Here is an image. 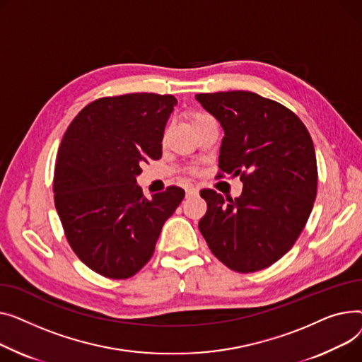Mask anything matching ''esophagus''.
<instances>
[{"instance_id":"34e87169","label":"esophagus","mask_w":362,"mask_h":362,"mask_svg":"<svg viewBox=\"0 0 362 362\" xmlns=\"http://www.w3.org/2000/svg\"><path fill=\"white\" fill-rule=\"evenodd\" d=\"M185 193H187L188 197H189V196H197V194H199V189H197L196 187H193V185H188V187L185 188Z\"/></svg>"}]
</instances>
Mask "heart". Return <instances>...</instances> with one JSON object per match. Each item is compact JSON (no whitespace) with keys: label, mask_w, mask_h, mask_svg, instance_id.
Here are the masks:
<instances>
[{"label":"heart","mask_w":362,"mask_h":362,"mask_svg":"<svg viewBox=\"0 0 362 362\" xmlns=\"http://www.w3.org/2000/svg\"><path fill=\"white\" fill-rule=\"evenodd\" d=\"M207 118H210V115H207L204 112H193L189 115V124H191V127H196L197 124H200L202 121H204Z\"/></svg>","instance_id":"obj_1"}]
</instances>
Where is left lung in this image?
Listing matches in <instances>:
<instances>
[{
    "mask_svg": "<svg viewBox=\"0 0 362 362\" xmlns=\"http://www.w3.org/2000/svg\"><path fill=\"white\" fill-rule=\"evenodd\" d=\"M196 99L222 125L219 168L240 175L235 200L203 189L206 215L199 229L229 269L251 273L272 266L300 237L317 194L311 136L286 106L257 93H200ZM222 175V174H221Z\"/></svg>",
    "mask_w": 362,
    "mask_h": 362,
    "instance_id": "left-lung-1",
    "label": "left lung"
}]
</instances>
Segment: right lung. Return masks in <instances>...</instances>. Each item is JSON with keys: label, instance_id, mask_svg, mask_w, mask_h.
<instances>
[{"label": "right lung", "instance_id": "add662e5", "mask_svg": "<svg viewBox=\"0 0 362 362\" xmlns=\"http://www.w3.org/2000/svg\"><path fill=\"white\" fill-rule=\"evenodd\" d=\"M173 95L130 93L93 100L64 134L55 162L54 200L77 257L110 279H127L153 256L165 221L184 199L168 187L146 199L141 163L160 159Z\"/></svg>", "mask_w": 362, "mask_h": 362}]
</instances>
